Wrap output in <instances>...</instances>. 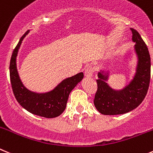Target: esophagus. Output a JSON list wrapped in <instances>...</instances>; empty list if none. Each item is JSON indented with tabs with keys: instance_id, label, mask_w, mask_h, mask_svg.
Masks as SVG:
<instances>
[{
	"instance_id": "1",
	"label": "esophagus",
	"mask_w": 153,
	"mask_h": 153,
	"mask_svg": "<svg viewBox=\"0 0 153 153\" xmlns=\"http://www.w3.org/2000/svg\"><path fill=\"white\" fill-rule=\"evenodd\" d=\"M93 73H94V69L91 66L87 67L85 71V77H91L93 75Z\"/></svg>"
}]
</instances>
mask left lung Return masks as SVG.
Masks as SVG:
<instances>
[{
    "instance_id": "1",
    "label": "left lung",
    "mask_w": 153,
    "mask_h": 153,
    "mask_svg": "<svg viewBox=\"0 0 153 153\" xmlns=\"http://www.w3.org/2000/svg\"><path fill=\"white\" fill-rule=\"evenodd\" d=\"M134 52L137 58L133 79L123 89L116 90L107 83L109 72L97 73V90L94 104L99 113L104 115H119L134 110L142 103L147 93L150 81L151 62L146 43L135 29L131 28Z\"/></svg>"
}]
</instances>
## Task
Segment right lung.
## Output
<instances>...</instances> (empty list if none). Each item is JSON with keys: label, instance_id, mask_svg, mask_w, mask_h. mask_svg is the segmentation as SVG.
Masks as SVG:
<instances>
[{"label": "right lung", "instance_id": "obj_1", "mask_svg": "<svg viewBox=\"0 0 153 153\" xmlns=\"http://www.w3.org/2000/svg\"><path fill=\"white\" fill-rule=\"evenodd\" d=\"M29 31H26L20 38L10 59V76L13 91L19 104L32 114L45 118L57 117L65 111L70 93L83 79V73L66 78L47 92L37 93L27 89L19 75L16 57L22 42Z\"/></svg>", "mask_w": 153, "mask_h": 153}]
</instances>
